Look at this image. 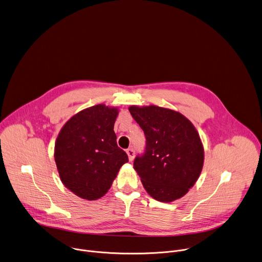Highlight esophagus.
<instances>
[{"instance_id": "obj_1", "label": "esophagus", "mask_w": 262, "mask_h": 262, "mask_svg": "<svg viewBox=\"0 0 262 262\" xmlns=\"http://www.w3.org/2000/svg\"><path fill=\"white\" fill-rule=\"evenodd\" d=\"M126 154L128 156V160L129 161H133L134 160V157H135V151L133 149H127L126 150Z\"/></svg>"}]
</instances>
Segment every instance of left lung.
<instances>
[{
	"mask_svg": "<svg viewBox=\"0 0 262 262\" xmlns=\"http://www.w3.org/2000/svg\"><path fill=\"white\" fill-rule=\"evenodd\" d=\"M146 136V151L134 168L147 193L157 201L185 196L199 179L204 147L194 124L179 111L156 105L128 107Z\"/></svg>",
	"mask_w": 262,
	"mask_h": 262,
	"instance_id": "obj_1",
	"label": "left lung"
}]
</instances>
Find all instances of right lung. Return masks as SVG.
I'll return each mask as SVG.
<instances>
[{
    "mask_svg": "<svg viewBox=\"0 0 262 262\" xmlns=\"http://www.w3.org/2000/svg\"><path fill=\"white\" fill-rule=\"evenodd\" d=\"M118 107L98 104L74 114L61 128L54 158L62 184L84 200L103 197L128 162L116 143Z\"/></svg>",
    "mask_w": 262,
    "mask_h": 262,
    "instance_id": "add662e5",
    "label": "right lung"
}]
</instances>
